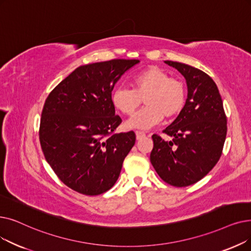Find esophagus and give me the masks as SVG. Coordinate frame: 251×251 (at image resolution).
Masks as SVG:
<instances>
[{
	"instance_id": "1",
	"label": "esophagus",
	"mask_w": 251,
	"mask_h": 251,
	"mask_svg": "<svg viewBox=\"0 0 251 251\" xmlns=\"http://www.w3.org/2000/svg\"><path fill=\"white\" fill-rule=\"evenodd\" d=\"M135 134H136V139H138V140L147 136V134L145 132H143V131H136Z\"/></svg>"
}]
</instances>
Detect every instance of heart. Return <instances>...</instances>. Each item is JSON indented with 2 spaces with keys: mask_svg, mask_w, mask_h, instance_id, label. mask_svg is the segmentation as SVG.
<instances>
[{
  "mask_svg": "<svg viewBox=\"0 0 251 251\" xmlns=\"http://www.w3.org/2000/svg\"><path fill=\"white\" fill-rule=\"evenodd\" d=\"M133 87H118L112 93V102L119 112L132 115L143 100L147 105L130 118L126 125L131 129L148 130L159 124L163 118L177 116L184 106L187 89L184 83L158 67L138 72L131 80Z\"/></svg>",
  "mask_w": 251,
  "mask_h": 251,
  "instance_id": "b5f03b06",
  "label": "heart"
}]
</instances>
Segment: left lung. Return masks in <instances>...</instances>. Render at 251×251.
Masks as SVG:
<instances>
[{"label":"left lung","mask_w":251,"mask_h":251,"mask_svg":"<svg viewBox=\"0 0 251 251\" xmlns=\"http://www.w3.org/2000/svg\"><path fill=\"white\" fill-rule=\"evenodd\" d=\"M186 79L188 99L177 118L164 133L165 141L151 136V163L158 176L173 187H188L199 181L220 160L226 135V117L214 81L191 65L166 60Z\"/></svg>","instance_id":"obj_1"}]
</instances>
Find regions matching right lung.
<instances>
[{
    "label": "right lung",
    "mask_w": 251,
    "mask_h": 251,
    "mask_svg": "<svg viewBox=\"0 0 251 251\" xmlns=\"http://www.w3.org/2000/svg\"><path fill=\"white\" fill-rule=\"evenodd\" d=\"M138 62L113 59L81 65L48 95L40 144L53 171L72 190L96 196L117 181L135 133H115L122 120L115 114L112 91Z\"/></svg>",
    "instance_id": "add662e5"
}]
</instances>
